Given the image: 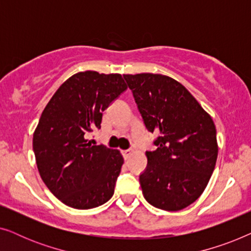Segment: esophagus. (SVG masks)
Here are the masks:
<instances>
[{"label":"esophagus","mask_w":251,"mask_h":251,"mask_svg":"<svg viewBox=\"0 0 251 251\" xmlns=\"http://www.w3.org/2000/svg\"><path fill=\"white\" fill-rule=\"evenodd\" d=\"M122 154H123V157H125V160H128L130 155L132 154V151L131 150H126V151H123Z\"/></svg>","instance_id":"obj_1"}]
</instances>
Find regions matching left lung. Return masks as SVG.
<instances>
[{"mask_svg":"<svg viewBox=\"0 0 251 251\" xmlns=\"http://www.w3.org/2000/svg\"><path fill=\"white\" fill-rule=\"evenodd\" d=\"M146 129L159 133L139 176L153 207L178 211L203 193L218 155L211 116L179 82L162 74L123 75Z\"/></svg>","mask_w":251,"mask_h":251,"instance_id":"1","label":"left lung"}]
</instances>
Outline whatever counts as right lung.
Masks as SVG:
<instances>
[{
    "label": "right lung",
    "instance_id": "add662e5",
    "mask_svg": "<svg viewBox=\"0 0 251 251\" xmlns=\"http://www.w3.org/2000/svg\"><path fill=\"white\" fill-rule=\"evenodd\" d=\"M126 84L121 74L78 72L48 102L33 135L40 176L54 197L75 209L104 204L114 194L123 157L118 150L92 145L102 112Z\"/></svg>",
    "mask_w": 251,
    "mask_h": 251
}]
</instances>
